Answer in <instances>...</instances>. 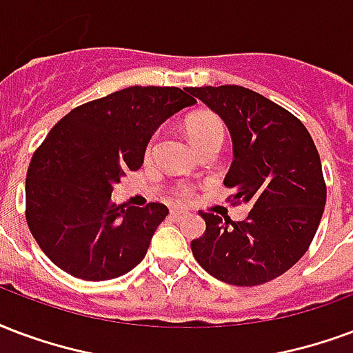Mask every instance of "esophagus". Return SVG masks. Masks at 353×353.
<instances>
[{"label": "esophagus", "instance_id": "1", "mask_svg": "<svg viewBox=\"0 0 353 353\" xmlns=\"http://www.w3.org/2000/svg\"><path fill=\"white\" fill-rule=\"evenodd\" d=\"M170 216L174 219V221H181V219H185V216H189V211L187 210H172L170 211Z\"/></svg>", "mask_w": 353, "mask_h": 353}]
</instances>
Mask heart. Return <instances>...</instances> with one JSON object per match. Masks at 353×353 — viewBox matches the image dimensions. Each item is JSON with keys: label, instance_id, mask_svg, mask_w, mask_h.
I'll return each mask as SVG.
<instances>
[{"label": "heart", "instance_id": "1", "mask_svg": "<svg viewBox=\"0 0 353 353\" xmlns=\"http://www.w3.org/2000/svg\"><path fill=\"white\" fill-rule=\"evenodd\" d=\"M185 129H187V134H189L190 142L196 145L198 150L202 148L203 143L211 142V140H224V125L223 121L211 114V112H198L194 116H190L185 123ZM153 143H155V138H151L148 142V148H145V155H151L153 151ZM172 196L179 198V200H187V198L192 196V187L187 183H177L174 185L172 189Z\"/></svg>", "mask_w": 353, "mask_h": 353}]
</instances>
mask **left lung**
<instances>
[{
	"label": "left lung",
	"mask_w": 353,
	"mask_h": 353,
	"mask_svg": "<svg viewBox=\"0 0 353 353\" xmlns=\"http://www.w3.org/2000/svg\"><path fill=\"white\" fill-rule=\"evenodd\" d=\"M223 117L234 142L224 177L230 203L249 202L247 221L200 215L205 232L190 243L210 275L234 286L270 283L309 250L322 221L327 189L307 127L286 108L241 85L187 88Z\"/></svg>",
	"instance_id": "left-lung-1"
}]
</instances>
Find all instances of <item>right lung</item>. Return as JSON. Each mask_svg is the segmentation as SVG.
Listing matches in <instances>:
<instances>
[{
    "mask_svg": "<svg viewBox=\"0 0 353 353\" xmlns=\"http://www.w3.org/2000/svg\"><path fill=\"white\" fill-rule=\"evenodd\" d=\"M194 103L187 90L132 85L77 106L52 127L28 168L26 221L59 270L99 283L142 262L168 208L116 205L112 190L142 166L159 125Z\"/></svg>",
    "mask_w": 353,
    "mask_h": 353,
    "instance_id": "add662e5",
    "label": "right lung"
}]
</instances>
